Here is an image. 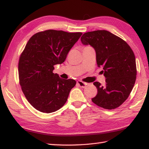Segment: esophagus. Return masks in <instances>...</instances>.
I'll use <instances>...</instances> for the list:
<instances>
[{
  "label": "esophagus",
  "instance_id": "1",
  "mask_svg": "<svg viewBox=\"0 0 149 149\" xmlns=\"http://www.w3.org/2000/svg\"><path fill=\"white\" fill-rule=\"evenodd\" d=\"M77 84L78 86H79L81 88H85L86 86V84H87L86 83H84V82L81 81H77Z\"/></svg>",
  "mask_w": 149,
  "mask_h": 149
}]
</instances>
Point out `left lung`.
Wrapping results in <instances>:
<instances>
[{
    "instance_id": "8db88e82",
    "label": "left lung",
    "mask_w": 149,
    "mask_h": 149,
    "mask_svg": "<svg viewBox=\"0 0 149 149\" xmlns=\"http://www.w3.org/2000/svg\"><path fill=\"white\" fill-rule=\"evenodd\" d=\"M83 45H90L95 50L96 60L106 77V84L99 82L97 95L91 100L96 105L113 109L125 102L136 79L134 54L124 40L106 30L85 33L81 38Z\"/></svg>"
}]
</instances>
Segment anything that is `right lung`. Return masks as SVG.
Here are the masks:
<instances>
[{
  "label": "right lung",
  "instance_id": "right-lung-1",
  "mask_svg": "<svg viewBox=\"0 0 149 149\" xmlns=\"http://www.w3.org/2000/svg\"><path fill=\"white\" fill-rule=\"evenodd\" d=\"M82 34L50 29L28 41L19 59V81L28 102L39 111L54 112L67 100L76 81L60 78L54 66L65 61Z\"/></svg>",
  "mask_w": 149,
  "mask_h": 149
}]
</instances>
